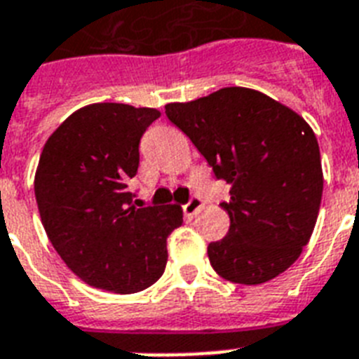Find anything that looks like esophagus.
<instances>
[{"label":"esophagus","mask_w":359,"mask_h":359,"mask_svg":"<svg viewBox=\"0 0 359 359\" xmlns=\"http://www.w3.org/2000/svg\"><path fill=\"white\" fill-rule=\"evenodd\" d=\"M203 207V199L201 197H197V196H191L190 197V201L186 203V205H182V210H184V214L188 216V218H191L194 214L199 210V208Z\"/></svg>","instance_id":"esophagus-1"}]
</instances>
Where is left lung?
I'll use <instances>...</instances> for the list:
<instances>
[{
  "mask_svg": "<svg viewBox=\"0 0 359 359\" xmlns=\"http://www.w3.org/2000/svg\"><path fill=\"white\" fill-rule=\"evenodd\" d=\"M165 115L190 137L214 177L231 186V199L222 203L229 231L208 244L214 270L242 285L285 272L311 238L323 199L320 151L309 124L245 87L168 104Z\"/></svg>",
  "mask_w": 359,
  "mask_h": 359,
  "instance_id": "obj_1",
  "label": "left lung"
}]
</instances>
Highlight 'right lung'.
Listing matches in <instances>:
<instances>
[{"mask_svg":"<svg viewBox=\"0 0 359 359\" xmlns=\"http://www.w3.org/2000/svg\"><path fill=\"white\" fill-rule=\"evenodd\" d=\"M160 117L152 108L102 102L78 109L42 149L35 197L46 235L65 264L95 289L132 294L156 283L179 205L143 207L128 190L140 141Z\"/></svg>","mask_w":359,"mask_h":359,"instance_id":"right-lung-1","label":"right lung"}]
</instances>
